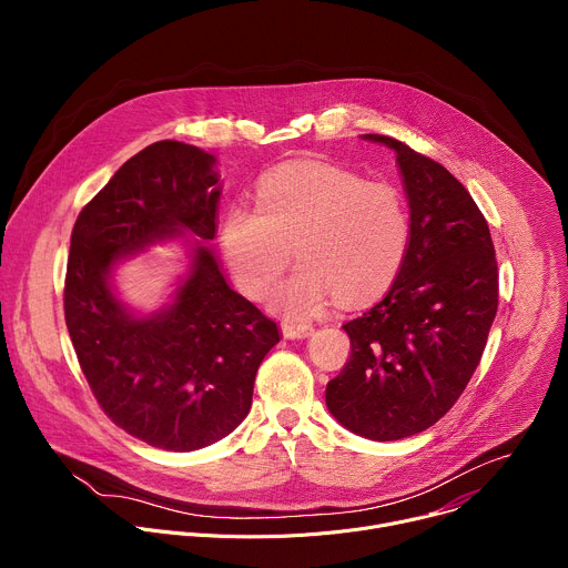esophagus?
Returning <instances> with one entry per match:
<instances>
[{
    "mask_svg": "<svg viewBox=\"0 0 568 568\" xmlns=\"http://www.w3.org/2000/svg\"><path fill=\"white\" fill-rule=\"evenodd\" d=\"M281 333L287 339H303V337L312 335V326H310V323H283Z\"/></svg>",
    "mask_w": 568,
    "mask_h": 568,
    "instance_id": "34e87169",
    "label": "esophagus"
}]
</instances>
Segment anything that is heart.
I'll use <instances>...</instances> for the list:
<instances>
[{"instance_id": "obj_1", "label": "heart", "mask_w": 568, "mask_h": 568, "mask_svg": "<svg viewBox=\"0 0 568 568\" xmlns=\"http://www.w3.org/2000/svg\"><path fill=\"white\" fill-rule=\"evenodd\" d=\"M409 231L407 202L393 184L296 161L263 178L256 206L226 209L220 242L235 285L256 301L272 292L294 247L301 265L272 303L307 316L333 294L344 305L382 294L402 267Z\"/></svg>"}]
</instances>
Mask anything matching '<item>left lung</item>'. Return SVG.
Here are the masks:
<instances>
[{"label":"left lung","instance_id":"1","mask_svg":"<svg viewBox=\"0 0 568 568\" xmlns=\"http://www.w3.org/2000/svg\"><path fill=\"white\" fill-rule=\"evenodd\" d=\"M409 200V247L388 292L344 323L351 359L328 382L331 414L371 440L436 425L471 379L499 305L493 235L467 189L438 161L384 134Z\"/></svg>","mask_w":568,"mask_h":568}]
</instances>
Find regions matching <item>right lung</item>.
Wrapping results in <instances>:
<instances>
[{"instance_id":"obj_1","label":"right lung","mask_w":568,"mask_h":568,"mask_svg":"<svg viewBox=\"0 0 568 568\" xmlns=\"http://www.w3.org/2000/svg\"><path fill=\"white\" fill-rule=\"evenodd\" d=\"M213 164L182 141L143 148L78 213L67 258L64 321L97 402L116 427L171 452L206 447L247 418L258 366L281 339L209 247H197L173 305L148 318L110 290L121 256L184 231L215 237Z\"/></svg>"}]
</instances>
